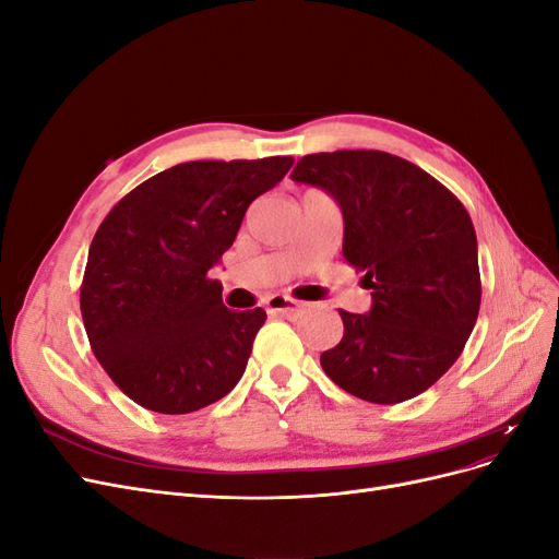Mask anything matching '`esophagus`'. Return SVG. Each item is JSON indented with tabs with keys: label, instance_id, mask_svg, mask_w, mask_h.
<instances>
[{
	"label": "esophagus",
	"instance_id": "obj_1",
	"mask_svg": "<svg viewBox=\"0 0 559 559\" xmlns=\"http://www.w3.org/2000/svg\"><path fill=\"white\" fill-rule=\"evenodd\" d=\"M300 308H302V302H298L294 298H286V296H270L267 298V312H273V314L294 317L300 312Z\"/></svg>",
	"mask_w": 559,
	"mask_h": 559
}]
</instances>
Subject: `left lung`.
I'll return each mask as SVG.
<instances>
[{"instance_id":"1","label":"left lung","mask_w":559,"mask_h":559,"mask_svg":"<svg viewBox=\"0 0 559 559\" xmlns=\"http://www.w3.org/2000/svg\"><path fill=\"white\" fill-rule=\"evenodd\" d=\"M296 183L326 191L343 212V257L364 273L373 306L341 310L343 341L321 354L352 396L392 405L429 389L460 357L480 310L471 216L443 183L384 151L310 154Z\"/></svg>"}]
</instances>
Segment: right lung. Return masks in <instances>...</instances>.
<instances>
[{"label":"right lung","instance_id":"1","mask_svg":"<svg viewBox=\"0 0 559 559\" xmlns=\"http://www.w3.org/2000/svg\"><path fill=\"white\" fill-rule=\"evenodd\" d=\"M292 165V156L181 163L99 224L81 284L83 326L97 361L142 408L195 413L240 382L265 312L228 310L210 270L247 207Z\"/></svg>","mask_w":559,"mask_h":559}]
</instances>
